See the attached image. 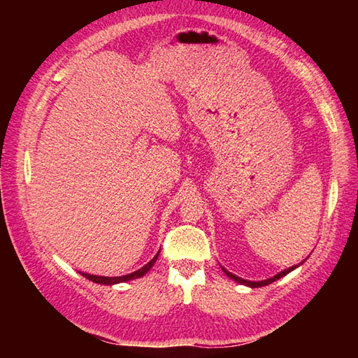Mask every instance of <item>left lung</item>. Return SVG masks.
<instances>
[{
	"instance_id": "1",
	"label": "left lung",
	"mask_w": 358,
	"mask_h": 358,
	"mask_svg": "<svg viewBox=\"0 0 358 358\" xmlns=\"http://www.w3.org/2000/svg\"><path fill=\"white\" fill-rule=\"evenodd\" d=\"M301 263H303V262H301ZM301 263H300V264H301ZM300 264H295V266H292V268H287V269H285V271H281V272L277 273V275H273V277H271V278H268V280H263V281H249V280H243V278H240V277H237V275H234V273H231L229 271H226V269L223 268V266H222V269H223V272L226 273L227 277L235 280V281H237V283H240V285H246V286H249V287H262V286L273 283V281H277V280L281 278V277H285L286 273L294 271L295 268H299Z\"/></svg>"
}]
</instances>
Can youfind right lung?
I'll list each match as a JSON object with an SVG mask.
<instances>
[{
	"label": "right lung",
	"instance_id": "right-lung-1",
	"mask_svg": "<svg viewBox=\"0 0 358 358\" xmlns=\"http://www.w3.org/2000/svg\"><path fill=\"white\" fill-rule=\"evenodd\" d=\"M158 254H159V252H157V255H155L154 258H152V260H150L148 264H144L141 269L135 271V272H132V273H127V275H123V277H100V275H92V273H85V272H81V275L86 277V278L90 280V281H94V283H98V285H109V286H110V285L123 283V281L140 278V277L144 275V273H148V271H149V269L152 268V266H154V263L157 262Z\"/></svg>",
	"mask_w": 358,
	"mask_h": 358
}]
</instances>
